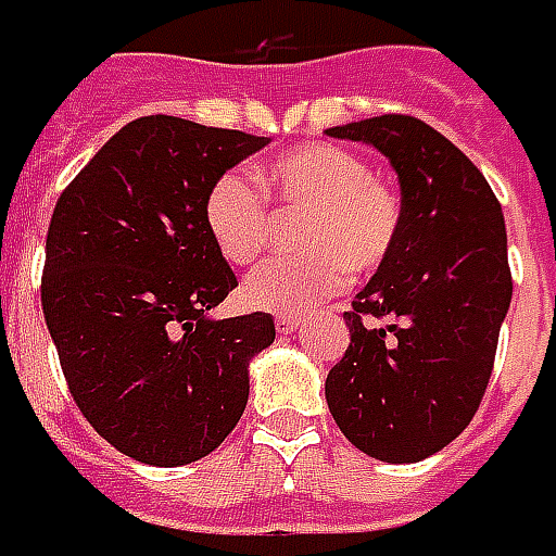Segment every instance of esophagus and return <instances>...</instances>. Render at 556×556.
Returning <instances> with one entry per match:
<instances>
[{
	"mask_svg": "<svg viewBox=\"0 0 556 556\" xmlns=\"http://www.w3.org/2000/svg\"><path fill=\"white\" fill-rule=\"evenodd\" d=\"M298 327H300V318H294V315H279L277 318V330L286 332V336L298 330Z\"/></svg>",
	"mask_w": 556,
	"mask_h": 556,
	"instance_id": "1",
	"label": "esophagus"
}]
</instances>
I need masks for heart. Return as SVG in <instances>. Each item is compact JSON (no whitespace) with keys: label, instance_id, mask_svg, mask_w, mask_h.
Listing matches in <instances>:
<instances>
[{"label":"heart","instance_id":"1","mask_svg":"<svg viewBox=\"0 0 556 556\" xmlns=\"http://www.w3.org/2000/svg\"><path fill=\"white\" fill-rule=\"evenodd\" d=\"M265 185L291 208L309 212L300 229L303 256L274 258L244 279L250 309L303 315L339 294L353 274H371L392 256L404 203L371 164L336 143H303L265 164ZM205 232L229 265H250L267 244V203L238 170L217 176L203 200Z\"/></svg>","mask_w":556,"mask_h":556}]
</instances>
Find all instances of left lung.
I'll use <instances>...</instances> for the list:
<instances>
[{
  "mask_svg": "<svg viewBox=\"0 0 556 556\" xmlns=\"http://www.w3.org/2000/svg\"><path fill=\"white\" fill-rule=\"evenodd\" d=\"M327 135L382 152L404 203L392 256L344 312L351 344L327 374V406L362 454L418 463L466 430L486 392L513 300L504 212L425 121L382 114Z\"/></svg>",
  "mask_w": 556,
  "mask_h": 556,
  "instance_id": "obj_1",
  "label": "left lung"
}]
</instances>
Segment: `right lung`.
Segmentation results:
<instances>
[{
	"label": "right lung",
	"instance_id": "right-lung-1",
	"mask_svg": "<svg viewBox=\"0 0 556 556\" xmlns=\"http://www.w3.org/2000/svg\"><path fill=\"white\" fill-rule=\"evenodd\" d=\"M270 138L150 114L126 123L55 203L40 282L70 394L147 466H188L232 433L265 312L212 318L238 279L203 224L217 176Z\"/></svg>",
	"mask_w": 556,
	"mask_h": 556
}]
</instances>
